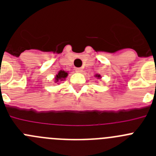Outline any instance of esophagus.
<instances>
[{"instance_id":"obj_1","label":"esophagus","mask_w":156,"mask_h":156,"mask_svg":"<svg viewBox=\"0 0 156 156\" xmlns=\"http://www.w3.org/2000/svg\"><path fill=\"white\" fill-rule=\"evenodd\" d=\"M75 70H76V72H77V73H81V72L83 71L82 68H76Z\"/></svg>"}]
</instances>
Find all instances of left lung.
Listing matches in <instances>:
<instances>
[{
  "label": "left lung",
  "instance_id": "1",
  "mask_svg": "<svg viewBox=\"0 0 156 156\" xmlns=\"http://www.w3.org/2000/svg\"><path fill=\"white\" fill-rule=\"evenodd\" d=\"M95 76L98 77V78H99V79H100V78H101V76L98 75V74H97V75H95Z\"/></svg>",
  "mask_w": 156,
  "mask_h": 156
}]
</instances>
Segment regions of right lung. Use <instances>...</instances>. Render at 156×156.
Wrapping results in <instances>:
<instances>
[{"label": "right lung", "instance_id": "add662e5", "mask_svg": "<svg viewBox=\"0 0 156 156\" xmlns=\"http://www.w3.org/2000/svg\"><path fill=\"white\" fill-rule=\"evenodd\" d=\"M68 76V73H66V71H63V70H60V71L58 73L57 75L55 76V82L58 83V82H60V81H62L66 79V77Z\"/></svg>", "mask_w": 156, "mask_h": 156}]
</instances>
